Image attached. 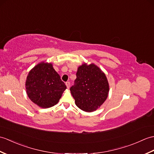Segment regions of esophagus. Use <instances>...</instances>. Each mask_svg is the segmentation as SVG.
<instances>
[{"instance_id": "1", "label": "esophagus", "mask_w": 154, "mask_h": 154, "mask_svg": "<svg viewBox=\"0 0 154 154\" xmlns=\"http://www.w3.org/2000/svg\"><path fill=\"white\" fill-rule=\"evenodd\" d=\"M66 87H67V88H69V87H70V83L69 81H67V82H66Z\"/></svg>"}]
</instances>
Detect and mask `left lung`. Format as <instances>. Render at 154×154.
<instances>
[{
	"label": "left lung",
	"instance_id": "obj_1",
	"mask_svg": "<svg viewBox=\"0 0 154 154\" xmlns=\"http://www.w3.org/2000/svg\"><path fill=\"white\" fill-rule=\"evenodd\" d=\"M76 79L70 91L76 106L87 112L97 109L108 95L109 84L100 69L94 64L79 67Z\"/></svg>",
	"mask_w": 154,
	"mask_h": 154
}]
</instances>
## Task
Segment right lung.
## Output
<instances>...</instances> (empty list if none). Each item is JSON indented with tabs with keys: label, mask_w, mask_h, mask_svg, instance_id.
<instances>
[{
	"label": "right lung",
	"mask_w": 154,
	"mask_h": 154,
	"mask_svg": "<svg viewBox=\"0 0 154 154\" xmlns=\"http://www.w3.org/2000/svg\"><path fill=\"white\" fill-rule=\"evenodd\" d=\"M27 94L31 100L42 108H51L58 102L66 89L52 63L42 62L29 73L26 83Z\"/></svg>",
	"instance_id": "add662e5"
}]
</instances>
